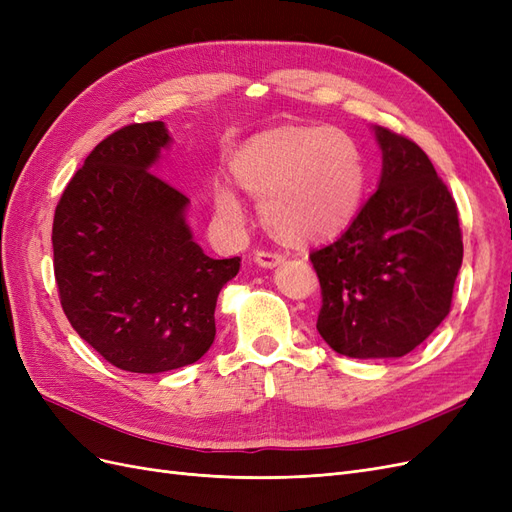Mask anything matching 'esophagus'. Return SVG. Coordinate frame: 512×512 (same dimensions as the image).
Segmentation results:
<instances>
[{"label": "esophagus", "instance_id": "esophagus-1", "mask_svg": "<svg viewBox=\"0 0 512 512\" xmlns=\"http://www.w3.org/2000/svg\"><path fill=\"white\" fill-rule=\"evenodd\" d=\"M254 258L262 269H273V267L280 265V262L286 260V256L280 254V252H256Z\"/></svg>", "mask_w": 512, "mask_h": 512}]
</instances>
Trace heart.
Segmentation results:
<instances>
[{"instance_id": "obj_1", "label": "heart", "mask_w": 512, "mask_h": 512, "mask_svg": "<svg viewBox=\"0 0 512 512\" xmlns=\"http://www.w3.org/2000/svg\"><path fill=\"white\" fill-rule=\"evenodd\" d=\"M230 168L243 190L262 198L269 230L288 243L337 235L352 222L367 188L359 143L333 126L262 132L235 153ZM211 198L222 226H243L245 207L235 188L215 183Z\"/></svg>"}]
</instances>
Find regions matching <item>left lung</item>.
I'll return each instance as SVG.
<instances>
[{"mask_svg":"<svg viewBox=\"0 0 512 512\" xmlns=\"http://www.w3.org/2000/svg\"><path fill=\"white\" fill-rule=\"evenodd\" d=\"M378 190L337 241L309 254L322 288L316 329L350 359H397L451 312L463 243L457 205L427 153L374 126Z\"/></svg>","mask_w":512,"mask_h":512,"instance_id":"8db88e82","label":"left lung"}]
</instances>
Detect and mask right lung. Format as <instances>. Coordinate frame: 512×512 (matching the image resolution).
I'll use <instances>...</instances> for the list:
<instances>
[{
  "mask_svg": "<svg viewBox=\"0 0 512 512\" xmlns=\"http://www.w3.org/2000/svg\"><path fill=\"white\" fill-rule=\"evenodd\" d=\"M164 121L132 123L89 153L61 194L53 265L61 307L85 342L134 374L196 363L215 339V303L241 258H209L190 200L151 170Z\"/></svg>",
  "mask_w": 512,
  "mask_h": 512,
  "instance_id": "add662e5",
  "label": "right lung"
}]
</instances>
